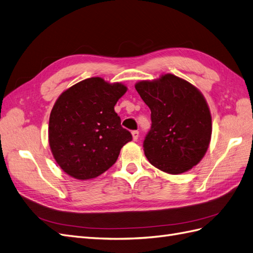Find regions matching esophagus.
<instances>
[{
  "label": "esophagus",
  "instance_id": "1",
  "mask_svg": "<svg viewBox=\"0 0 253 253\" xmlns=\"http://www.w3.org/2000/svg\"><path fill=\"white\" fill-rule=\"evenodd\" d=\"M132 136H133V140H137L138 139V137H139V132L138 131H133L132 132Z\"/></svg>",
  "mask_w": 253,
  "mask_h": 253
}]
</instances>
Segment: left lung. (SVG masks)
<instances>
[{"instance_id":"obj_1","label":"left lung","mask_w":253,"mask_h":253,"mask_svg":"<svg viewBox=\"0 0 253 253\" xmlns=\"http://www.w3.org/2000/svg\"><path fill=\"white\" fill-rule=\"evenodd\" d=\"M151 110L152 126L143 141L151 165L181 174L201 162L209 148L212 119L208 103L193 84L172 74L135 84Z\"/></svg>"}]
</instances>
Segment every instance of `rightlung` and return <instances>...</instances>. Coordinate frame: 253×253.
Returning <instances> with one entry per match:
<instances>
[{
	"instance_id": "1",
	"label": "right lung",
	"mask_w": 253,
	"mask_h": 253,
	"mask_svg": "<svg viewBox=\"0 0 253 253\" xmlns=\"http://www.w3.org/2000/svg\"><path fill=\"white\" fill-rule=\"evenodd\" d=\"M126 90L122 83L93 77L59 96L50 112L48 141L53 158L66 174L86 180L116 163L121 148L132 140L114 110Z\"/></svg>"
}]
</instances>
